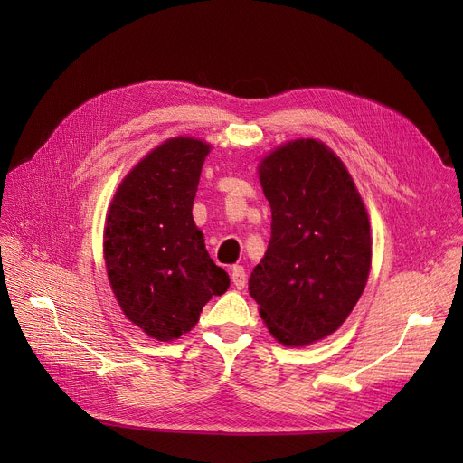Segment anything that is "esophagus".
I'll use <instances>...</instances> for the list:
<instances>
[{"label":"esophagus","mask_w":463,"mask_h":463,"mask_svg":"<svg viewBox=\"0 0 463 463\" xmlns=\"http://www.w3.org/2000/svg\"><path fill=\"white\" fill-rule=\"evenodd\" d=\"M231 279L236 288H244L248 283V274L244 270V266H232L231 269Z\"/></svg>","instance_id":"esophagus-1"}]
</instances>
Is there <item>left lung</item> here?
I'll return each mask as SVG.
<instances>
[{
    "label": "left lung",
    "mask_w": 463,
    "mask_h": 463,
    "mask_svg": "<svg viewBox=\"0 0 463 463\" xmlns=\"http://www.w3.org/2000/svg\"><path fill=\"white\" fill-rule=\"evenodd\" d=\"M259 175L272 232L250 295L278 342L307 345L342 326L366 287L368 212L345 165L319 140L281 146Z\"/></svg>",
    "instance_id": "8db88e82"
}]
</instances>
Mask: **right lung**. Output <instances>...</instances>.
<instances>
[{
  "label": "right lung",
  "mask_w": 463,
  "mask_h": 463,
  "mask_svg": "<svg viewBox=\"0 0 463 463\" xmlns=\"http://www.w3.org/2000/svg\"><path fill=\"white\" fill-rule=\"evenodd\" d=\"M206 142L170 138L119 184L105 227V262L126 317L150 337L189 332L229 276L210 259L193 222Z\"/></svg>",
  "instance_id": "obj_1"
}]
</instances>
